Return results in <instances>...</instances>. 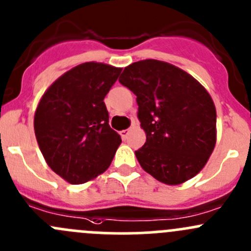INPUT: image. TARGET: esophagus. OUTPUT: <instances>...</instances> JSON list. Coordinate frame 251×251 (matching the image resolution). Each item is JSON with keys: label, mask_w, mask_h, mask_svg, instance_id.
I'll use <instances>...</instances> for the list:
<instances>
[{"label": "esophagus", "mask_w": 251, "mask_h": 251, "mask_svg": "<svg viewBox=\"0 0 251 251\" xmlns=\"http://www.w3.org/2000/svg\"><path fill=\"white\" fill-rule=\"evenodd\" d=\"M128 132H130V130H123V131H120V136H121V138H123L124 141H125L126 138H127Z\"/></svg>", "instance_id": "obj_1"}]
</instances>
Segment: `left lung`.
<instances>
[{
	"instance_id": "8db88e82",
	"label": "left lung",
	"mask_w": 251,
	"mask_h": 251,
	"mask_svg": "<svg viewBox=\"0 0 251 251\" xmlns=\"http://www.w3.org/2000/svg\"><path fill=\"white\" fill-rule=\"evenodd\" d=\"M120 83L137 98L146 143L135 151L146 173L176 186L206 165L216 144V108L206 88L191 74L156 59L124 69Z\"/></svg>"
}]
</instances>
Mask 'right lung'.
Listing matches in <instances>:
<instances>
[{
  "mask_svg": "<svg viewBox=\"0 0 251 251\" xmlns=\"http://www.w3.org/2000/svg\"><path fill=\"white\" fill-rule=\"evenodd\" d=\"M121 68L78 64L59 76L40 100L34 130L47 165L72 184L91 181L110 166L121 137L109 126L104 97Z\"/></svg>",
  "mask_w": 251,
  "mask_h": 251,
  "instance_id": "obj_1",
  "label": "right lung"
}]
</instances>
